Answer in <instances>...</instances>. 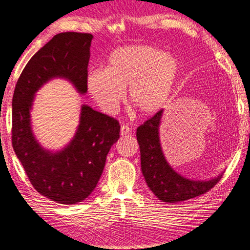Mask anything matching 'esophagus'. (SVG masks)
Here are the masks:
<instances>
[{"instance_id": "1", "label": "esophagus", "mask_w": 250, "mask_h": 250, "mask_svg": "<svg viewBox=\"0 0 250 250\" xmlns=\"http://www.w3.org/2000/svg\"><path fill=\"white\" fill-rule=\"evenodd\" d=\"M130 133V128L128 127L127 125H122L121 126V135L122 136H125V135H127Z\"/></svg>"}]
</instances>
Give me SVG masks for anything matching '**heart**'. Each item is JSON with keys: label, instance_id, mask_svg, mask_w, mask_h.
<instances>
[{"label": "heart", "instance_id": "heart-1", "mask_svg": "<svg viewBox=\"0 0 250 250\" xmlns=\"http://www.w3.org/2000/svg\"><path fill=\"white\" fill-rule=\"evenodd\" d=\"M179 73L173 55L152 45H130L114 51L104 69L89 72L86 86L105 113H115L129 88L130 105L143 115H153L167 104Z\"/></svg>", "mask_w": 250, "mask_h": 250}]
</instances>
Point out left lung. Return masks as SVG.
<instances>
[{"label": "left lung", "mask_w": 250, "mask_h": 250, "mask_svg": "<svg viewBox=\"0 0 250 250\" xmlns=\"http://www.w3.org/2000/svg\"><path fill=\"white\" fill-rule=\"evenodd\" d=\"M161 109L137 128L136 137L141 149V165L147 185L162 202L179 203L197 197L210 190L222 175L210 181H190L176 173L166 162L159 143Z\"/></svg>", "instance_id": "8db88e82"}]
</instances>
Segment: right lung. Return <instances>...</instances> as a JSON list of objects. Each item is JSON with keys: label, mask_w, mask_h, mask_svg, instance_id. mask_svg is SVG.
<instances>
[{"label": "right lung", "mask_w": 250, "mask_h": 250, "mask_svg": "<svg viewBox=\"0 0 250 250\" xmlns=\"http://www.w3.org/2000/svg\"><path fill=\"white\" fill-rule=\"evenodd\" d=\"M92 39L88 33L56 34L28 61L12 100V145L28 181L41 195L65 205L82 202L96 187L110 147L120 138V123L83 105L73 141L53 154L33 136L30 109L36 91L53 77H65L86 93Z\"/></svg>", "instance_id": "1"}]
</instances>
